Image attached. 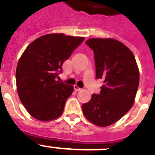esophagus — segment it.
<instances>
[{"mask_svg": "<svg viewBox=\"0 0 155 155\" xmlns=\"http://www.w3.org/2000/svg\"><path fill=\"white\" fill-rule=\"evenodd\" d=\"M74 91H81V88H80V87H78V85H74Z\"/></svg>", "mask_w": 155, "mask_h": 155, "instance_id": "esophagus-1", "label": "esophagus"}]
</instances>
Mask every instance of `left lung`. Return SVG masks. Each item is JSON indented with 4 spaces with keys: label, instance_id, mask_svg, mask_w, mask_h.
<instances>
[{
    "label": "left lung",
    "instance_id": "1",
    "mask_svg": "<svg viewBox=\"0 0 155 155\" xmlns=\"http://www.w3.org/2000/svg\"><path fill=\"white\" fill-rule=\"evenodd\" d=\"M85 44L94 54L96 78L103 85L82 104L84 115L100 127L120 120L131 108L139 84V71L132 52L117 40L91 38Z\"/></svg>",
    "mask_w": 155,
    "mask_h": 155
}]
</instances>
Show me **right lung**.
<instances>
[{
    "label": "right lung",
    "instance_id": "1",
    "mask_svg": "<svg viewBox=\"0 0 155 155\" xmlns=\"http://www.w3.org/2000/svg\"><path fill=\"white\" fill-rule=\"evenodd\" d=\"M84 38L50 34L30 44L21 55L16 70L18 93L32 117L49 121L60 117L72 85L57 81L62 64Z\"/></svg>",
    "mask_w": 155,
    "mask_h": 155
}]
</instances>
